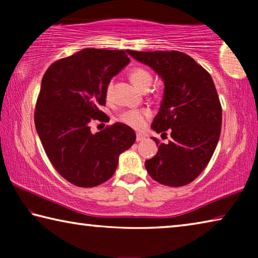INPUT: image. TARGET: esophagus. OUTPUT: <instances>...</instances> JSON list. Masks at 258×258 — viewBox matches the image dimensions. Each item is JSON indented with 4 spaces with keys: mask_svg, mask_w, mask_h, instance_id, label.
<instances>
[{
    "mask_svg": "<svg viewBox=\"0 0 258 258\" xmlns=\"http://www.w3.org/2000/svg\"><path fill=\"white\" fill-rule=\"evenodd\" d=\"M146 138H145V135H142V134H137V142H141V141H143V140H145Z\"/></svg>",
    "mask_w": 258,
    "mask_h": 258,
    "instance_id": "34e87169",
    "label": "esophagus"
}]
</instances>
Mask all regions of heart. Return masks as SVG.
<instances>
[{"label":"heart","mask_w":258,"mask_h":258,"mask_svg":"<svg viewBox=\"0 0 258 258\" xmlns=\"http://www.w3.org/2000/svg\"><path fill=\"white\" fill-rule=\"evenodd\" d=\"M130 80L137 86L139 90H148L152 83V75L145 68H133L130 72ZM111 84L107 87V97H110ZM150 116L148 110H126L119 115V120L121 123L131 126L133 128H142L146 123V118Z\"/></svg>","instance_id":"obj_1"}]
</instances>
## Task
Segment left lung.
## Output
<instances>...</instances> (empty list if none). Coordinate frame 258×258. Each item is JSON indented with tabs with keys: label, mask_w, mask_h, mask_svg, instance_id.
I'll list each match as a JSON object with an SVG mask.
<instances>
[{
	"label": "left lung",
	"mask_w": 258,
	"mask_h": 258,
	"mask_svg": "<svg viewBox=\"0 0 258 258\" xmlns=\"http://www.w3.org/2000/svg\"><path fill=\"white\" fill-rule=\"evenodd\" d=\"M127 53L149 66L164 82V95L151 128L172 140L160 143L146 160L149 175L160 184L182 186L202 173L215 151L222 126V107L209 74L183 52ZM158 145V140L151 138Z\"/></svg>",
	"instance_id": "8db88e82"
}]
</instances>
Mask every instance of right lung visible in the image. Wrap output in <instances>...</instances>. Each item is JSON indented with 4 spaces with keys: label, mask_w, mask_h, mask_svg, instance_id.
<instances>
[{
    "label": "right lung",
    "mask_w": 258,
    "mask_h": 258,
    "mask_svg": "<svg viewBox=\"0 0 258 258\" xmlns=\"http://www.w3.org/2000/svg\"><path fill=\"white\" fill-rule=\"evenodd\" d=\"M130 63L125 51L83 49L55 61L43 76L35 110V127L47 158L74 185L92 187L115 173L121 152L137 135L115 123L93 134L91 120L108 119L106 104L111 78Z\"/></svg>",
    "instance_id": "1"
}]
</instances>
